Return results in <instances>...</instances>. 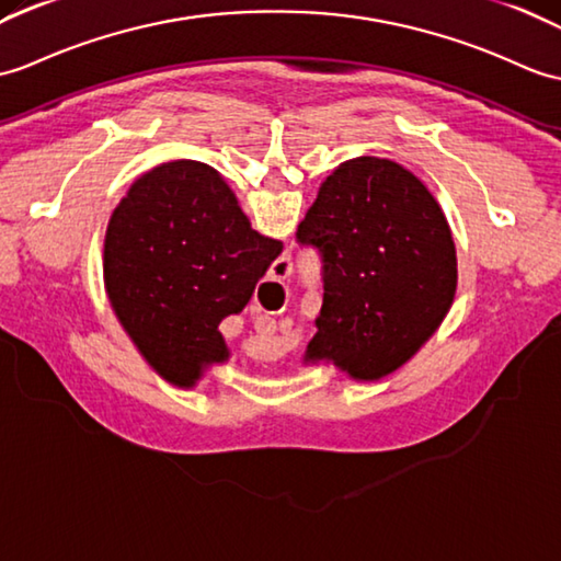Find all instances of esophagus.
I'll list each match as a JSON object with an SVG mask.
<instances>
[{
	"mask_svg": "<svg viewBox=\"0 0 561 561\" xmlns=\"http://www.w3.org/2000/svg\"><path fill=\"white\" fill-rule=\"evenodd\" d=\"M291 257L289 255H284V257H279L277 260V263H275V270H272V275H275V277H286V275H289V272H291ZM267 320V318H265Z\"/></svg>",
	"mask_w": 561,
	"mask_h": 561,
	"instance_id": "1",
	"label": "esophagus"
}]
</instances>
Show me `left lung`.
<instances>
[{"label": "left lung", "instance_id": "8db88e82", "mask_svg": "<svg viewBox=\"0 0 561 561\" xmlns=\"http://www.w3.org/2000/svg\"><path fill=\"white\" fill-rule=\"evenodd\" d=\"M296 241L322 257L324 296L308 356L332 358L356 380L403 366L454 301L457 251L445 213L397 162L336 167Z\"/></svg>", "mask_w": 561, "mask_h": 561}]
</instances>
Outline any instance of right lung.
Here are the masks:
<instances>
[{
  "label": "right lung",
  "mask_w": 561,
  "mask_h": 561,
  "mask_svg": "<svg viewBox=\"0 0 561 561\" xmlns=\"http://www.w3.org/2000/svg\"><path fill=\"white\" fill-rule=\"evenodd\" d=\"M284 245L260 237L213 167L179 160L128 188L104 237V284L164 380L191 387L225 360L219 322L251 301Z\"/></svg>",
  "instance_id": "right-lung-1"
}]
</instances>
